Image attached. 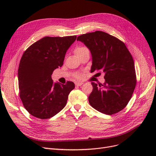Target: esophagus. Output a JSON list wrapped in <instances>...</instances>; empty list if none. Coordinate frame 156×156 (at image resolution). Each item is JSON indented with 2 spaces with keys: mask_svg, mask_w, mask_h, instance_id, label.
<instances>
[{
  "mask_svg": "<svg viewBox=\"0 0 156 156\" xmlns=\"http://www.w3.org/2000/svg\"><path fill=\"white\" fill-rule=\"evenodd\" d=\"M83 84V83H81V82H76V83H75V85L77 86V87H79V86H81Z\"/></svg>",
  "mask_w": 156,
  "mask_h": 156,
  "instance_id": "obj_1",
  "label": "esophagus"
}]
</instances>
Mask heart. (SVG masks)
<instances>
[{
	"label": "heart",
	"instance_id": "obj_1",
	"mask_svg": "<svg viewBox=\"0 0 156 156\" xmlns=\"http://www.w3.org/2000/svg\"><path fill=\"white\" fill-rule=\"evenodd\" d=\"M87 50H88V49L87 48H85V47L80 46V47H77V48L75 49L74 52H75V55H76L77 56H79ZM82 77H83L82 73H77L75 75V77L77 79H81L82 78Z\"/></svg>",
	"mask_w": 156,
	"mask_h": 156
}]
</instances>
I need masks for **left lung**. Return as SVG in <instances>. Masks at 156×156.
Segmentation results:
<instances>
[{
  "label": "left lung",
  "mask_w": 156,
  "mask_h": 156,
  "mask_svg": "<svg viewBox=\"0 0 156 156\" xmlns=\"http://www.w3.org/2000/svg\"><path fill=\"white\" fill-rule=\"evenodd\" d=\"M77 40L91 52V73L96 71L105 73L104 84L91 83L93 90L88 97L89 103L105 115L120 112L129 101L136 83L134 61L129 51L123 41L102 31L82 34Z\"/></svg>",
  "instance_id": "1"
}]
</instances>
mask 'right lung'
<instances>
[{
    "label": "right lung",
    "mask_w": 156,
    "mask_h": 156,
    "mask_svg": "<svg viewBox=\"0 0 156 156\" xmlns=\"http://www.w3.org/2000/svg\"><path fill=\"white\" fill-rule=\"evenodd\" d=\"M76 38V36H46L31 45L23 53L18 69L20 96L31 115L48 119L66 105L74 83H53L51 75L63 65L66 51Z\"/></svg>",
    "instance_id": "obj_1"
}]
</instances>
